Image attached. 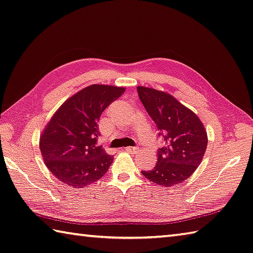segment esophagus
I'll list each match as a JSON object with an SVG mask.
<instances>
[{
    "label": "esophagus",
    "mask_w": 253,
    "mask_h": 253,
    "mask_svg": "<svg viewBox=\"0 0 253 253\" xmlns=\"http://www.w3.org/2000/svg\"><path fill=\"white\" fill-rule=\"evenodd\" d=\"M126 150L127 152H131V153H134V152H136L137 147H135V146H127Z\"/></svg>",
    "instance_id": "obj_1"
}]
</instances>
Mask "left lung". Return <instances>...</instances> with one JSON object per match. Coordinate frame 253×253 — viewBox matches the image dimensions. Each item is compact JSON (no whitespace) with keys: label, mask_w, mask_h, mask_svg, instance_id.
<instances>
[{"label":"left lung","mask_w":253,"mask_h":253,"mask_svg":"<svg viewBox=\"0 0 253 253\" xmlns=\"http://www.w3.org/2000/svg\"><path fill=\"white\" fill-rule=\"evenodd\" d=\"M136 89L163 141L154 169L142 174L163 187L183 183L204 159L208 143L206 128L196 113L169 92L143 85Z\"/></svg>","instance_id":"obj_1"}]
</instances>
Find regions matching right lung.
<instances>
[{"label": "right lung", "instance_id": "obj_1", "mask_svg": "<svg viewBox=\"0 0 253 253\" xmlns=\"http://www.w3.org/2000/svg\"><path fill=\"white\" fill-rule=\"evenodd\" d=\"M125 87L90 84L69 97L47 122L40 150L51 174L74 188L87 187L102 177L113 156L97 145L98 122Z\"/></svg>", "mask_w": 253, "mask_h": 253}]
</instances>
